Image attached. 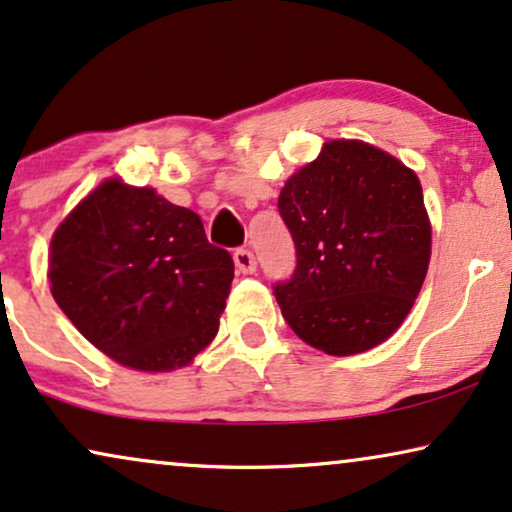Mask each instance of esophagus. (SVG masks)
<instances>
[{"label":"esophagus","mask_w":512,"mask_h":512,"mask_svg":"<svg viewBox=\"0 0 512 512\" xmlns=\"http://www.w3.org/2000/svg\"><path fill=\"white\" fill-rule=\"evenodd\" d=\"M234 264L241 274H252V271L257 269L255 255H252V250H248V248H238L234 252Z\"/></svg>","instance_id":"esophagus-1"}]
</instances>
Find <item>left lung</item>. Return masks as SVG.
I'll list each match as a JSON object with an SVG mask.
<instances>
[{
	"instance_id": "1",
	"label": "left lung",
	"mask_w": 512,
	"mask_h": 512,
	"mask_svg": "<svg viewBox=\"0 0 512 512\" xmlns=\"http://www.w3.org/2000/svg\"><path fill=\"white\" fill-rule=\"evenodd\" d=\"M278 210L297 267L274 295L295 335L330 356L386 342L410 313L431 262L417 173L367 142L330 140L285 182Z\"/></svg>"
}]
</instances>
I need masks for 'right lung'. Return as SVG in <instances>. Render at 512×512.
<instances>
[{"instance_id":"obj_1","label":"right lung","mask_w":512,"mask_h":512,"mask_svg":"<svg viewBox=\"0 0 512 512\" xmlns=\"http://www.w3.org/2000/svg\"><path fill=\"white\" fill-rule=\"evenodd\" d=\"M49 281L95 349L133 370L170 372L213 342L234 260L208 243L194 210L112 177L56 229Z\"/></svg>"}]
</instances>
